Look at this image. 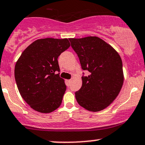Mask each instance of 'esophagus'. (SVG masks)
Segmentation results:
<instances>
[{
  "instance_id": "1",
  "label": "esophagus",
  "mask_w": 145,
  "mask_h": 145,
  "mask_svg": "<svg viewBox=\"0 0 145 145\" xmlns=\"http://www.w3.org/2000/svg\"><path fill=\"white\" fill-rule=\"evenodd\" d=\"M71 80H66V84L67 86H69L70 83H71Z\"/></svg>"
}]
</instances>
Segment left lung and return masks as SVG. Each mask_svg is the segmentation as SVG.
Masks as SVG:
<instances>
[{"instance_id":"left-lung-1","label":"left lung","mask_w":145,"mask_h":145,"mask_svg":"<svg viewBox=\"0 0 145 145\" xmlns=\"http://www.w3.org/2000/svg\"><path fill=\"white\" fill-rule=\"evenodd\" d=\"M71 46L78 55L83 70L82 87L76 92L80 106L92 112L107 108L118 96L124 83L122 61L118 53L97 37L70 38Z\"/></svg>"}]
</instances>
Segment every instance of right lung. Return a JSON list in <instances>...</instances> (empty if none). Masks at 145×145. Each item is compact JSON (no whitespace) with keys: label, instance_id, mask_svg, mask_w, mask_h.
Listing matches in <instances>:
<instances>
[{"label":"right lung","instance_id":"obj_1","mask_svg":"<svg viewBox=\"0 0 145 145\" xmlns=\"http://www.w3.org/2000/svg\"><path fill=\"white\" fill-rule=\"evenodd\" d=\"M70 46L67 39L45 38L35 41L21 53L14 68L18 89L35 110L49 113L62 103L66 91L60 72L58 56Z\"/></svg>","mask_w":145,"mask_h":145}]
</instances>
